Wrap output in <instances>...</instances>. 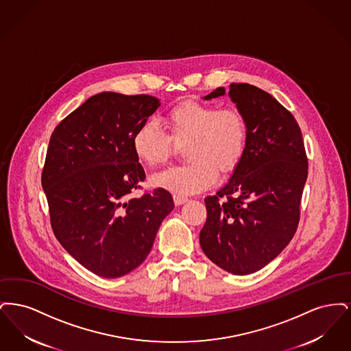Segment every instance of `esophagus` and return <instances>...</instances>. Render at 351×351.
Listing matches in <instances>:
<instances>
[{
  "instance_id": "1",
  "label": "esophagus",
  "mask_w": 351,
  "mask_h": 351,
  "mask_svg": "<svg viewBox=\"0 0 351 351\" xmlns=\"http://www.w3.org/2000/svg\"><path fill=\"white\" fill-rule=\"evenodd\" d=\"M188 201L186 197H183V196H173V202H175V205L176 206H180V205H183Z\"/></svg>"
}]
</instances>
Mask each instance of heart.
<instances>
[{"label":"heart","instance_id":"heart-1","mask_svg":"<svg viewBox=\"0 0 351 351\" xmlns=\"http://www.w3.org/2000/svg\"><path fill=\"white\" fill-rule=\"evenodd\" d=\"M165 133L156 122H143L132 138L135 158L145 166L155 167L167 160L173 143H184L183 166L166 168L150 178L154 188L176 196L195 195L228 173L242 160L247 146L245 117L233 108L219 109L212 104L184 101L165 116Z\"/></svg>","mask_w":351,"mask_h":351}]
</instances>
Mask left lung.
Returning <instances> with one entry per match:
<instances>
[{
  "mask_svg": "<svg viewBox=\"0 0 351 351\" xmlns=\"http://www.w3.org/2000/svg\"><path fill=\"white\" fill-rule=\"evenodd\" d=\"M225 93L219 86L202 99ZM229 97L246 121L247 146L229 182L205 197L200 245L218 267L247 275L267 266L295 235L308 159L296 119L269 93L233 83Z\"/></svg>",
  "mask_w": 351,
  "mask_h": 351,
  "instance_id": "8db88e82",
  "label": "left lung"
}]
</instances>
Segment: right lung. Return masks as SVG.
<instances>
[{
  "mask_svg": "<svg viewBox=\"0 0 351 351\" xmlns=\"http://www.w3.org/2000/svg\"><path fill=\"white\" fill-rule=\"evenodd\" d=\"M159 106L149 95L101 92L51 135L42 186L52 230L72 258L102 278L138 267L175 206L162 188L129 199L146 178L132 138Z\"/></svg>",
  "mask_w": 351,
  "mask_h": 351,
  "instance_id": "right-lung-1",
  "label": "right lung"
}]
</instances>
